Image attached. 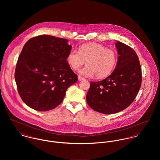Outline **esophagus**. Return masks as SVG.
<instances>
[{
  "label": "esophagus",
  "instance_id": "esophagus-1",
  "mask_svg": "<svg viewBox=\"0 0 160 160\" xmlns=\"http://www.w3.org/2000/svg\"><path fill=\"white\" fill-rule=\"evenodd\" d=\"M78 78V80H79V81H83V80H84V79H85V78H84L81 77V76H79Z\"/></svg>",
  "mask_w": 160,
  "mask_h": 160
}]
</instances>
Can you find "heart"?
<instances>
[{"label": "heart", "instance_id": "heart-1", "mask_svg": "<svg viewBox=\"0 0 160 160\" xmlns=\"http://www.w3.org/2000/svg\"><path fill=\"white\" fill-rule=\"evenodd\" d=\"M118 61V55L113 49L107 48L98 43L84 44L79 51L72 50L67 57V62L73 70H77L85 63L87 65L79 72L86 77L103 78L111 74Z\"/></svg>", "mask_w": 160, "mask_h": 160}]
</instances>
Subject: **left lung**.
Returning a JSON list of instances; mask_svg holds the SVG:
<instances>
[{"label":"left lung","instance_id":"1","mask_svg":"<svg viewBox=\"0 0 160 160\" xmlns=\"http://www.w3.org/2000/svg\"><path fill=\"white\" fill-rule=\"evenodd\" d=\"M118 58L112 73L105 79L91 82L88 104L103 114H114L128 107L141 86L142 69L136 52L119 41L115 44Z\"/></svg>","mask_w":160,"mask_h":160}]
</instances>
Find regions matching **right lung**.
Listing matches in <instances>:
<instances>
[{"instance_id":"right-lung-1","label":"right lung","mask_w":160,"mask_h":160,"mask_svg":"<svg viewBox=\"0 0 160 160\" xmlns=\"http://www.w3.org/2000/svg\"><path fill=\"white\" fill-rule=\"evenodd\" d=\"M68 41L48 35L34 37L23 46L15 79L18 93L30 108L39 112L59 105L78 81L67 62Z\"/></svg>"}]
</instances>
